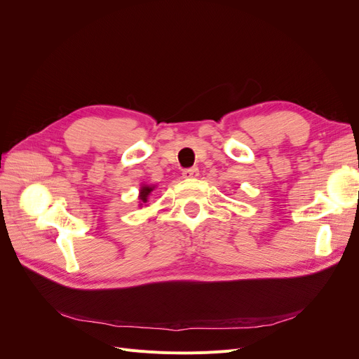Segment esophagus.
<instances>
[{"instance_id": "1", "label": "esophagus", "mask_w": 359, "mask_h": 359, "mask_svg": "<svg viewBox=\"0 0 359 359\" xmlns=\"http://www.w3.org/2000/svg\"><path fill=\"white\" fill-rule=\"evenodd\" d=\"M199 177V169L198 168H190V169H186L182 172V178L186 180H193V178H198Z\"/></svg>"}]
</instances>
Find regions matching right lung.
I'll return each mask as SVG.
<instances>
[{
	"mask_svg": "<svg viewBox=\"0 0 359 359\" xmlns=\"http://www.w3.org/2000/svg\"><path fill=\"white\" fill-rule=\"evenodd\" d=\"M156 189V186L153 184H140V189H139V206H144L145 203H148V198L149 194L153 193V190ZM147 206V205H145Z\"/></svg>",
	"mask_w": 359,
	"mask_h": 359,
	"instance_id": "obj_1",
	"label": "right lung"
}]
</instances>
